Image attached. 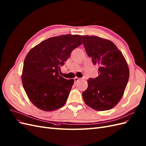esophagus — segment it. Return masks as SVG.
<instances>
[{"instance_id": "esophagus-1", "label": "esophagus", "mask_w": 146, "mask_h": 146, "mask_svg": "<svg viewBox=\"0 0 146 146\" xmlns=\"http://www.w3.org/2000/svg\"><path fill=\"white\" fill-rule=\"evenodd\" d=\"M78 80H79V78H78V77H75L74 78V81L75 82H78Z\"/></svg>"}]
</instances>
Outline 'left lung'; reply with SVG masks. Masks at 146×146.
Returning <instances> with one entry per match:
<instances>
[{
    "mask_svg": "<svg viewBox=\"0 0 146 146\" xmlns=\"http://www.w3.org/2000/svg\"><path fill=\"white\" fill-rule=\"evenodd\" d=\"M88 56L98 66L99 76L88 80L82 93L85 104L96 111H108L120 101L128 84L129 72L123 54L111 40L94 35H81Z\"/></svg>",
    "mask_w": 146,
    "mask_h": 146,
    "instance_id": "8db88e82",
    "label": "left lung"
}]
</instances>
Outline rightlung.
I'll use <instances>...</instances> for the list:
<instances>
[{"mask_svg": "<svg viewBox=\"0 0 146 146\" xmlns=\"http://www.w3.org/2000/svg\"><path fill=\"white\" fill-rule=\"evenodd\" d=\"M82 44L79 35H62L42 41L27 53L22 83L29 99L37 108L53 111L64 105L74 80L61 77L59 70Z\"/></svg>", "mask_w": 146, "mask_h": 146, "instance_id": "add662e5", "label": "right lung"}]
</instances>
